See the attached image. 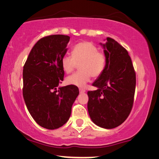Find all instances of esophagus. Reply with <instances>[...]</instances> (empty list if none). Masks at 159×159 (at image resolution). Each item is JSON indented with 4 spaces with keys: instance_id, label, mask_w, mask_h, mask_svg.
<instances>
[{
    "instance_id": "esophagus-1",
    "label": "esophagus",
    "mask_w": 159,
    "mask_h": 159,
    "mask_svg": "<svg viewBox=\"0 0 159 159\" xmlns=\"http://www.w3.org/2000/svg\"><path fill=\"white\" fill-rule=\"evenodd\" d=\"M79 91H80V93H85L86 92V90H85V89H79Z\"/></svg>"
}]
</instances>
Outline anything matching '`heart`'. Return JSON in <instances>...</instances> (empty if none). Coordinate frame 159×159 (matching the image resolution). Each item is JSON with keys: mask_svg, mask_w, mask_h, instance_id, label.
Masks as SVG:
<instances>
[{"mask_svg": "<svg viewBox=\"0 0 159 159\" xmlns=\"http://www.w3.org/2000/svg\"><path fill=\"white\" fill-rule=\"evenodd\" d=\"M80 65V72L75 73L66 79L68 84L84 87L91 79V76L99 77L104 70L107 57L104 52L90 42H81L73 47L72 55H66L61 59L62 70L70 73Z\"/></svg>", "mask_w": 159, "mask_h": 159, "instance_id": "heart-1", "label": "heart"}]
</instances>
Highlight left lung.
<instances>
[{"mask_svg":"<svg viewBox=\"0 0 159 159\" xmlns=\"http://www.w3.org/2000/svg\"><path fill=\"white\" fill-rule=\"evenodd\" d=\"M101 45L107 65L89 91L88 111L93 123L112 129L125 121L133 108L136 75L131 58L123 47L110 37Z\"/></svg>","mask_w":159,"mask_h":159,"instance_id":"obj_1","label":"left lung"}]
</instances>
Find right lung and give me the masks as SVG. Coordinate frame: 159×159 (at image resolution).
<instances>
[{
  "label": "right lung",
  "instance_id": "1",
  "mask_svg": "<svg viewBox=\"0 0 159 159\" xmlns=\"http://www.w3.org/2000/svg\"><path fill=\"white\" fill-rule=\"evenodd\" d=\"M70 37L47 36L34 44L23 69V97L28 111L44 128L62 127L70 118L79 93L73 85L57 87L63 80L61 59L68 50Z\"/></svg>",
  "mask_w": 159,
  "mask_h": 159
}]
</instances>
